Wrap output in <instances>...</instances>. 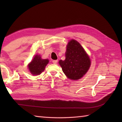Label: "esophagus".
<instances>
[{"label": "esophagus", "mask_w": 122, "mask_h": 122, "mask_svg": "<svg viewBox=\"0 0 122 122\" xmlns=\"http://www.w3.org/2000/svg\"><path fill=\"white\" fill-rule=\"evenodd\" d=\"M57 62H58V60H53L52 61V63H53V64H56V63H57Z\"/></svg>", "instance_id": "1"}]
</instances>
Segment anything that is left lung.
<instances>
[{
    "label": "left lung",
    "mask_w": 122,
    "mask_h": 122,
    "mask_svg": "<svg viewBox=\"0 0 122 122\" xmlns=\"http://www.w3.org/2000/svg\"><path fill=\"white\" fill-rule=\"evenodd\" d=\"M59 62L66 76L73 80L81 78L91 65L90 59L84 49L74 39L70 41L66 46V59Z\"/></svg>",
    "instance_id": "obj_1"
}]
</instances>
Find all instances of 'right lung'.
Masks as SVG:
<instances>
[{"label": "right lung", "instance_id": "add662e5", "mask_svg": "<svg viewBox=\"0 0 122 122\" xmlns=\"http://www.w3.org/2000/svg\"><path fill=\"white\" fill-rule=\"evenodd\" d=\"M48 62V59H42L40 55H36L28 65V68L32 74L38 75L45 70Z\"/></svg>", "mask_w": 122, "mask_h": 122}]
</instances>
